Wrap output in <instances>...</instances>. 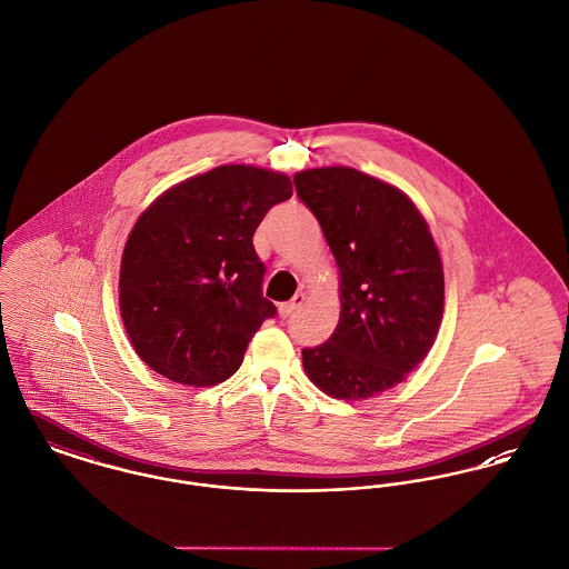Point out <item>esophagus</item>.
<instances>
[{
  "instance_id": "1",
  "label": "esophagus",
  "mask_w": 569,
  "mask_h": 569,
  "mask_svg": "<svg viewBox=\"0 0 569 569\" xmlns=\"http://www.w3.org/2000/svg\"><path fill=\"white\" fill-rule=\"evenodd\" d=\"M303 301H306V296H303V293H296L293 299H289V301H284V303H280V308H278V310H280V317H289V315H293Z\"/></svg>"
}]
</instances>
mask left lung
Here are the masks:
<instances>
[{"label": "left lung", "instance_id": "8db88e82", "mask_svg": "<svg viewBox=\"0 0 569 569\" xmlns=\"http://www.w3.org/2000/svg\"><path fill=\"white\" fill-rule=\"evenodd\" d=\"M340 270V319L328 342L303 349L310 381L359 400L402 383L428 356L443 319V266L416 203L351 167L296 178Z\"/></svg>", "mask_w": 569, "mask_h": 569}]
</instances>
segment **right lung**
Instances as JSON below:
<instances>
[{
	"mask_svg": "<svg viewBox=\"0 0 569 569\" xmlns=\"http://www.w3.org/2000/svg\"><path fill=\"white\" fill-rule=\"evenodd\" d=\"M291 180L222 164L162 192L132 227L120 268L126 333L151 370L194 388L229 379L276 306L252 236Z\"/></svg>",
	"mask_w": 569,
	"mask_h": 569,
	"instance_id": "1",
	"label": "right lung"
}]
</instances>
